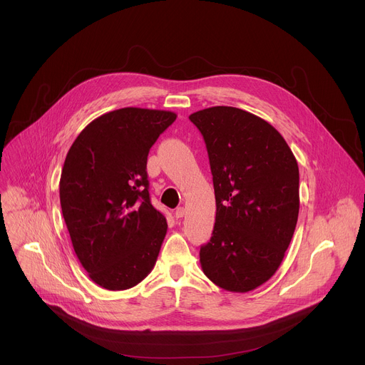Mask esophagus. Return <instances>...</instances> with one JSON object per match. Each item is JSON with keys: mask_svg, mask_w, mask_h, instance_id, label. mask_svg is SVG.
Masks as SVG:
<instances>
[{"mask_svg": "<svg viewBox=\"0 0 365 365\" xmlns=\"http://www.w3.org/2000/svg\"><path fill=\"white\" fill-rule=\"evenodd\" d=\"M175 217L179 220V218H183L185 217V207H176V211H175Z\"/></svg>", "mask_w": 365, "mask_h": 365, "instance_id": "obj_1", "label": "esophagus"}]
</instances>
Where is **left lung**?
Instances as JSON below:
<instances>
[{"instance_id":"8db88e82","label":"left lung","mask_w":365,"mask_h":365,"mask_svg":"<svg viewBox=\"0 0 365 365\" xmlns=\"http://www.w3.org/2000/svg\"><path fill=\"white\" fill-rule=\"evenodd\" d=\"M189 120L203 135L217 202L202 270L228 292L254 290L277 272L296 228V158L272 124L244 110L212 107Z\"/></svg>"}]
</instances>
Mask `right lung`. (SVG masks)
Segmentation results:
<instances>
[{
    "label": "right lung",
    "instance_id": "1",
    "mask_svg": "<svg viewBox=\"0 0 365 365\" xmlns=\"http://www.w3.org/2000/svg\"><path fill=\"white\" fill-rule=\"evenodd\" d=\"M176 117L115 110L89 123L68 151L62 214L82 267L103 289L134 287L158 262L168 222L150 202L147 155Z\"/></svg>",
    "mask_w": 365,
    "mask_h": 365
}]
</instances>
